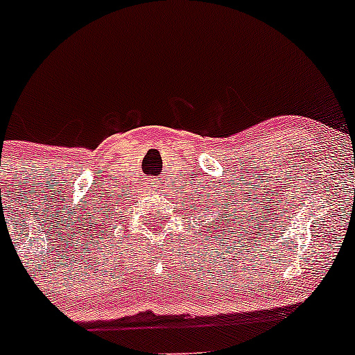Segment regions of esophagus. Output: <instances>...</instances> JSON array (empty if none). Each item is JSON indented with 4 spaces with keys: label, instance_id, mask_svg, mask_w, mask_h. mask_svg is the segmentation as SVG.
I'll return each instance as SVG.
<instances>
[{
    "label": "esophagus",
    "instance_id": "esophagus-1",
    "mask_svg": "<svg viewBox=\"0 0 355 355\" xmlns=\"http://www.w3.org/2000/svg\"><path fill=\"white\" fill-rule=\"evenodd\" d=\"M155 184H156V182H155Z\"/></svg>",
    "mask_w": 355,
    "mask_h": 355
}]
</instances>
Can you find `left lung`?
<instances>
[{"mask_svg":"<svg viewBox=\"0 0 355 355\" xmlns=\"http://www.w3.org/2000/svg\"><path fill=\"white\" fill-rule=\"evenodd\" d=\"M223 202H225V196H223ZM235 204H237V202H235V200H232V202H230V206H235ZM234 213H235V211H234ZM234 213H232V211H230V207H225V214H221V216H223V220H221V221H227V223H225V227H227V225L228 223H230V220H232V218H234ZM237 220H239V216H237ZM221 221H220V218H216V225H213V227H220V223H221ZM232 223H237V221H232ZM223 227V228H225ZM241 227H242V225H241ZM211 228V227H209ZM234 230H235V228H234ZM214 237H216V235H214Z\"/></svg>","mask_w":355,"mask_h":355,"instance_id":"1","label":"left lung"}]
</instances>
